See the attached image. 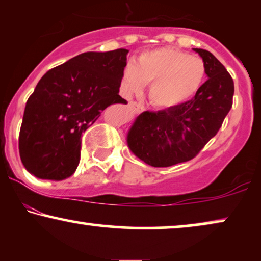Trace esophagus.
Returning <instances> with one entry per match:
<instances>
[{
	"instance_id": "1",
	"label": "esophagus",
	"mask_w": 261,
	"mask_h": 261,
	"mask_svg": "<svg viewBox=\"0 0 261 261\" xmlns=\"http://www.w3.org/2000/svg\"><path fill=\"white\" fill-rule=\"evenodd\" d=\"M128 107H129L132 110H134V112H140L142 109V106L139 105L138 102H129L128 103Z\"/></svg>"
}]
</instances>
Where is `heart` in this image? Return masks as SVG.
Masks as SVG:
<instances>
[{
  "instance_id": "b5f03b06",
  "label": "heart",
  "mask_w": 261,
  "mask_h": 261,
  "mask_svg": "<svg viewBox=\"0 0 261 261\" xmlns=\"http://www.w3.org/2000/svg\"><path fill=\"white\" fill-rule=\"evenodd\" d=\"M205 77L201 58L170 47L141 53L137 63L128 64L121 78L124 95L138 94L149 84L148 99L162 109L183 105L197 94Z\"/></svg>"
}]
</instances>
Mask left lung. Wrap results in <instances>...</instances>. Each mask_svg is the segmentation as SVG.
<instances>
[{"instance_id":"left-lung-1","label":"left lung","mask_w":261,"mask_h":261,"mask_svg":"<svg viewBox=\"0 0 261 261\" xmlns=\"http://www.w3.org/2000/svg\"><path fill=\"white\" fill-rule=\"evenodd\" d=\"M194 51L202 57L209 77L197 94L174 108L144 112L128 132V147L151 166L169 167L195 158L233 106L234 82L226 67L206 49Z\"/></svg>"}]
</instances>
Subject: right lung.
I'll list each match as a JSON object with an SVG mask.
<instances>
[{
  "mask_svg": "<svg viewBox=\"0 0 261 261\" xmlns=\"http://www.w3.org/2000/svg\"><path fill=\"white\" fill-rule=\"evenodd\" d=\"M126 48L85 52L47 71L27 99L19 137L20 158L41 179L72 176L81 160L82 134L107 107L122 103Z\"/></svg>",
  "mask_w": 261,
  "mask_h": 261,
  "instance_id": "obj_1",
  "label": "right lung"
}]
</instances>
